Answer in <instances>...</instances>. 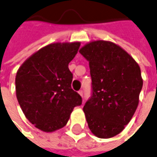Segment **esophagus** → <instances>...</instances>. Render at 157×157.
Masks as SVG:
<instances>
[{"mask_svg": "<svg viewBox=\"0 0 157 157\" xmlns=\"http://www.w3.org/2000/svg\"><path fill=\"white\" fill-rule=\"evenodd\" d=\"M78 94L81 96V97H83V91L81 90V91H78Z\"/></svg>", "mask_w": 157, "mask_h": 157, "instance_id": "34e87169", "label": "esophagus"}]
</instances>
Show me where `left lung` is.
Masks as SVG:
<instances>
[{
    "instance_id": "8db88e82",
    "label": "left lung",
    "mask_w": 157,
    "mask_h": 157,
    "mask_svg": "<svg viewBox=\"0 0 157 157\" xmlns=\"http://www.w3.org/2000/svg\"><path fill=\"white\" fill-rule=\"evenodd\" d=\"M79 52L89 61L92 94L83 110L91 131L99 138L119 134L139 103L143 78L138 64L115 43L97 40Z\"/></svg>"
}]
</instances>
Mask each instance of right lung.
I'll use <instances>...</instances> for the list:
<instances>
[{"label": "right lung", "mask_w": 157, "mask_h": 157, "mask_svg": "<svg viewBox=\"0 0 157 157\" xmlns=\"http://www.w3.org/2000/svg\"><path fill=\"white\" fill-rule=\"evenodd\" d=\"M80 47L79 42L53 43L42 47L19 68L15 89L19 105L28 121L45 132L67 124L81 96L71 89L68 65Z\"/></svg>", "instance_id": "add662e5"}]
</instances>
